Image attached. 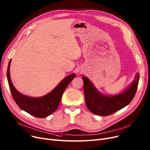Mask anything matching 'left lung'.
<instances>
[{"mask_svg": "<svg viewBox=\"0 0 150 150\" xmlns=\"http://www.w3.org/2000/svg\"><path fill=\"white\" fill-rule=\"evenodd\" d=\"M140 75L137 73L131 84L125 91L115 95H106L99 91L88 78L82 77L85 103L88 110L99 116H108L129 104L136 93Z\"/></svg>", "mask_w": 150, "mask_h": 150, "instance_id": "obj_1", "label": "left lung"}]
</instances>
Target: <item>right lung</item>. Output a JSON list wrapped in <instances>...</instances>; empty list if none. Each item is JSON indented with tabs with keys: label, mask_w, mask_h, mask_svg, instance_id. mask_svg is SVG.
<instances>
[{
	"label": "right lung",
	"mask_w": 150,
	"mask_h": 150,
	"mask_svg": "<svg viewBox=\"0 0 150 150\" xmlns=\"http://www.w3.org/2000/svg\"><path fill=\"white\" fill-rule=\"evenodd\" d=\"M11 60L8 63L6 76L11 95L19 108L38 118H45L54 112L60 104L64 91L76 74L73 73L67 76L54 90L46 95L41 97H30L21 93L13 85L10 73Z\"/></svg>",
	"instance_id": "1"
}]
</instances>
